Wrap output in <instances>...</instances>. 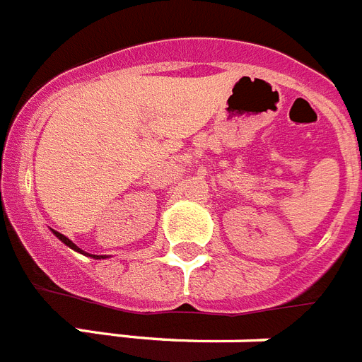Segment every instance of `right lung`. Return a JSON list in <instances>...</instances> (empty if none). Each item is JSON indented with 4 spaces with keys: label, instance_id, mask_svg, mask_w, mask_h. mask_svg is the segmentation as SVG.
<instances>
[{
    "label": "right lung",
    "instance_id": "1",
    "mask_svg": "<svg viewBox=\"0 0 362 362\" xmlns=\"http://www.w3.org/2000/svg\"><path fill=\"white\" fill-rule=\"evenodd\" d=\"M52 231H54V230H52ZM54 235H56L57 239H59V241H62V243H65L66 247H71L72 250H76V252H80V254H86V256H91V258H95V259L106 258V256H95V254H88V252H83L82 248H78L76 245H74V243H72L71 239H69V237H65V235H63V233H59V231H54Z\"/></svg>",
    "mask_w": 362,
    "mask_h": 362
}]
</instances>
